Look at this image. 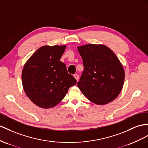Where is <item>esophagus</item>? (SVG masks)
I'll use <instances>...</instances> for the list:
<instances>
[{
  "label": "esophagus",
  "instance_id": "34e87169",
  "mask_svg": "<svg viewBox=\"0 0 148 148\" xmlns=\"http://www.w3.org/2000/svg\"><path fill=\"white\" fill-rule=\"evenodd\" d=\"M74 77H75V79H76V81H77L79 80V75L77 74H74Z\"/></svg>",
  "mask_w": 148,
  "mask_h": 148
}]
</instances>
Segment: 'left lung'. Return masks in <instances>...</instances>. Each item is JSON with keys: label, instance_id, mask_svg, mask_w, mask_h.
<instances>
[{"label": "left lung", "instance_id": "8db88e82", "mask_svg": "<svg viewBox=\"0 0 148 148\" xmlns=\"http://www.w3.org/2000/svg\"><path fill=\"white\" fill-rule=\"evenodd\" d=\"M84 70L77 82L84 95L97 105L108 104L123 89L125 73L114 53L103 44H86L77 47Z\"/></svg>", "mask_w": 148, "mask_h": 148}]
</instances>
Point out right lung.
<instances>
[{"label":"right lung","instance_id":"right-lung-1","mask_svg":"<svg viewBox=\"0 0 148 148\" xmlns=\"http://www.w3.org/2000/svg\"><path fill=\"white\" fill-rule=\"evenodd\" d=\"M66 45H44L39 48L25 62L22 72L25 93L34 104L44 109L56 106L76 80L67 73L60 59Z\"/></svg>","mask_w":148,"mask_h":148}]
</instances>
